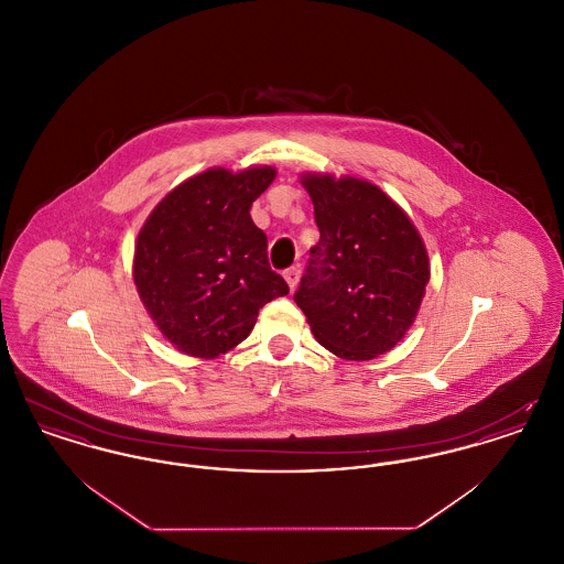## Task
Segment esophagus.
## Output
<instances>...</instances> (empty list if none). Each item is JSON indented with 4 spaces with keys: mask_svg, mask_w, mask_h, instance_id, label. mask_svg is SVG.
<instances>
[{
    "mask_svg": "<svg viewBox=\"0 0 564 564\" xmlns=\"http://www.w3.org/2000/svg\"><path fill=\"white\" fill-rule=\"evenodd\" d=\"M283 279L288 281L290 290H295V285H297V281H300V269L292 267V269L285 270V272H283Z\"/></svg>",
    "mask_w": 564,
    "mask_h": 564,
    "instance_id": "34e87169",
    "label": "esophagus"
}]
</instances>
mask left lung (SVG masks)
Listing matches in <instances>:
<instances>
[{
  "label": "left lung",
  "mask_w": 564,
  "mask_h": 564,
  "mask_svg": "<svg viewBox=\"0 0 564 564\" xmlns=\"http://www.w3.org/2000/svg\"><path fill=\"white\" fill-rule=\"evenodd\" d=\"M319 242L295 304L317 343L340 359L368 361L393 349L419 315L430 256L416 226L382 189L357 177L300 175Z\"/></svg>",
  "instance_id": "obj_1"
}]
</instances>
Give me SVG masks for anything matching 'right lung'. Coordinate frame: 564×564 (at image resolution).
Masks as SVG:
<instances>
[{"label":"right lung","mask_w":564,"mask_h":564,"mask_svg":"<svg viewBox=\"0 0 564 564\" xmlns=\"http://www.w3.org/2000/svg\"><path fill=\"white\" fill-rule=\"evenodd\" d=\"M274 166L192 175L148 215L134 242L137 294L162 336L184 355L215 359L251 334L270 300L290 294L270 270L253 200Z\"/></svg>","instance_id":"add662e5"}]
</instances>
